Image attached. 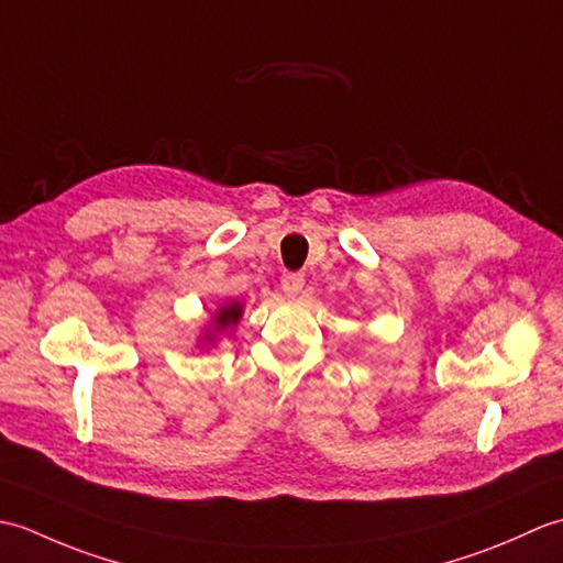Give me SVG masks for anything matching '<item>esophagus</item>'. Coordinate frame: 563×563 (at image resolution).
Returning a JSON list of instances; mask_svg holds the SVG:
<instances>
[{
	"instance_id": "esophagus-1",
	"label": "esophagus",
	"mask_w": 563,
	"mask_h": 563,
	"mask_svg": "<svg viewBox=\"0 0 563 563\" xmlns=\"http://www.w3.org/2000/svg\"><path fill=\"white\" fill-rule=\"evenodd\" d=\"M280 288L285 295H300V290L305 288V275L302 273H285L280 278Z\"/></svg>"
}]
</instances>
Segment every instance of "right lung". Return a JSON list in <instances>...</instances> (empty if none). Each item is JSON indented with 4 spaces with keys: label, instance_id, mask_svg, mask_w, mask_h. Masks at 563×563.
Listing matches in <instances>:
<instances>
[{
    "label": "right lung",
    "instance_id": "right-lung-1",
    "mask_svg": "<svg viewBox=\"0 0 563 563\" xmlns=\"http://www.w3.org/2000/svg\"><path fill=\"white\" fill-rule=\"evenodd\" d=\"M239 317H242V305H224L218 317H214V331H222L227 327H232L239 321Z\"/></svg>",
    "mask_w": 563,
    "mask_h": 563
}]
</instances>
